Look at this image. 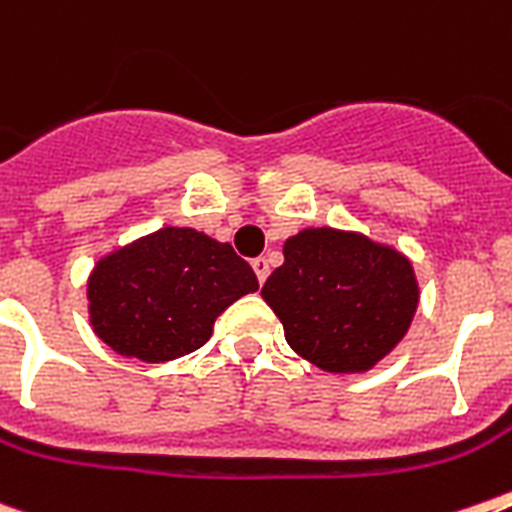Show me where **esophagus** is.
<instances>
[{
    "label": "esophagus",
    "instance_id": "34e87169",
    "mask_svg": "<svg viewBox=\"0 0 512 512\" xmlns=\"http://www.w3.org/2000/svg\"><path fill=\"white\" fill-rule=\"evenodd\" d=\"M252 270H255L257 281L265 283V278H268V273H270V263L265 260V257H255V260H252Z\"/></svg>",
    "mask_w": 512,
    "mask_h": 512
}]
</instances>
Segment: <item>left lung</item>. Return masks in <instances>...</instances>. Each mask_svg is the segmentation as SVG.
<instances>
[{
  "instance_id": "left-lung-1",
  "label": "left lung",
  "mask_w": 512,
  "mask_h": 512,
  "mask_svg": "<svg viewBox=\"0 0 512 512\" xmlns=\"http://www.w3.org/2000/svg\"><path fill=\"white\" fill-rule=\"evenodd\" d=\"M263 299L302 359L330 375H364L409 333L419 281L393 244L309 226L283 242Z\"/></svg>"
}]
</instances>
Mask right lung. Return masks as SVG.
I'll use <instances>...</instances> for the list:
<instances>
[{
	"label": "right lung",
	"instance_id": "1",
	"mask_svg": "<svg viewBox=\"0 0 512 512\" xmlns=\"http://www.w3.org/2000/svg\"><path fill=\"white\" fill-rule=\"evenodd\" d=\"M252 291L255 270L229 242L190 226H163L93 265L88 320L117 354L161 364L200 349L223 309Z\"/></svg>",
	"mask_w": 512,
	"mask_h": 512
}]
</instances>
